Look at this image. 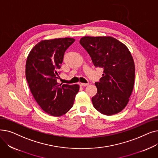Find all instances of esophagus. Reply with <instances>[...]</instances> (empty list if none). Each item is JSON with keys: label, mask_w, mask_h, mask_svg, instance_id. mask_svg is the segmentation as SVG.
Masks as SVG:
<instances>
[{"label": "esophagus", "mask_w": 158, "mask_h": 158, "mask_svg": "<svg viewBox=\"0 0 158 158\" xmlns=\"http://www.w3.org/2000/svg\"><path fill=\"white\" fill-rule=\"evenodd\" d=\"M79 85L80 86H86L88 85V83H82V82H79Z\"/></svg>", "instance_id": "34e87169"}]
</instances>
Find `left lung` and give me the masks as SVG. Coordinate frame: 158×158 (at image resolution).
<instances>
[{"mask_svg":"<svg viewBox=\"0 0 158 158\" xmlns=\"http://www.w3.org/2000/svg\"><path fill=\"white\" fill-rule=\"evenodd\" d=\"M79 43L95 67L104 69L102 77L95 83L94 107L105 115L118 113L127 106L134 87L135 63L128 48L111 36H85Z\"/></svg>","mask_w":158,"mask_h":158,"instance_id":"1","label":"left lung"}]
</instances>
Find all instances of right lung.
<instances>
[{"label": "right lung", "mask_w": 158, "mask_h": 158, "mask_svg": "<svg viewBox=\"0 0 158 158\" xmlns=\"http://www.w3.org/2000/svg\"><path fill=\"white\" fill-rule=\"evenodd\" d=\"M71 38L43 40L29 52L26 64V77L36 102L45 113L60 117L73 106L78 85L57 82L65 51L73 42Z\"/></svg>", "instance_id": "1"}]
</instances>
